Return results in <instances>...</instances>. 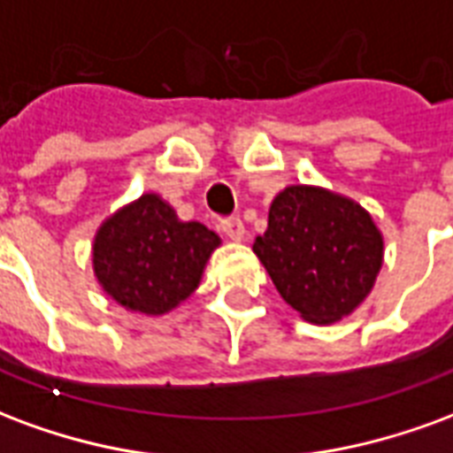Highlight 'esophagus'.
<instances>
[{
  "mask_svg": "<svg viewBox=\"0 0 453 453\" xmlns=\"http://www.w3.org/2000/svg\"><path fill=\"white\" fill-rule=\"evenodd\" d=\"M220 230H223L230 240H235V242H240V240L245 237V223H242L240 218H227V220H223V223H220Z\"/></svg>",
  "mask_w": 453,
  "mask_h": 453,
  "instance_id": "34e87169",
  "label": "esophagus"
}]
</instances>
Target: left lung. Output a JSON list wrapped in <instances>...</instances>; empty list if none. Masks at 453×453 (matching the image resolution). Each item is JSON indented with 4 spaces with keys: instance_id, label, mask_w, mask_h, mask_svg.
Instances as JSON below:
<instances>
[{
    "instance_id": "left-lung-1",
    "label": "left lung",
    "mask_w": 453,
    "mask_h": 453,
    "mask_svg": "<svg viewBox=\"0 0 453 453\" xmlns=\"http://www.w3.org/2000/svg\"><path fill=\"white\" fill-rule=\"evenodd\" d=\"M252 250L286 303L315 325L354 313L383 266V235L369 211L311 184L276 194Z\"/></svg>"
}]
</instances>
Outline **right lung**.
Listing matches in <instances>:
<instances>
[{"label":"right lung","mask_w":453,"mask_h":453,"mask_svg":"<svg viewBox=\"0 0 453 453\" xmlns=\"http://www.w3.org/2000/svg\"><path fill=\"white\" fill-rule=\"evenodd\" d=\"M220 237L198 220H181L159 194H142L104 220L92 266L104 294L126 311L165 315L201 284Z\"/></svg>","instance_id":"1"}]
</instances>
